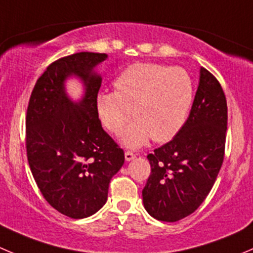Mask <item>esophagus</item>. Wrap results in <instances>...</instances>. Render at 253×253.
<instances>
[{
  "mask_svg": "<svg viewBox=\"0 0 253 253\" xmlns=\"http://www.w3.org/2000/svg\"><path fill=\"white\" fill-rule=\"evenodd\" d=\"M125 158H126L127 162H129V161H132V159L136 158V154L131 151H126L125 152Z\"/></svg>",
  "mask_w": 253,
  "mask_h": 253,
  "instance_id": "1",
  "label": "esophagus"
}]
</instances>
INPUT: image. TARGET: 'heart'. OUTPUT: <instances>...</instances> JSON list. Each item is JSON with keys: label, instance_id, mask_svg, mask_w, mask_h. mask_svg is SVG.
I'll return each mask as SVG.
<instances>
[{"label": "heart", "instance_id": "b5f03b06", "mask_svg": "<svg viewBox=\"0 0 253 253\" xmlns=\"http://www.w3.org/2000/svg\"><path fill=\"white\" fill-rule=\"evenodd\" d=\"M114 87L115 91L97 94V115L114 134L121 133L133 116L136 120L122 134V142L133 148L149 138L168 142L175 137L194 99V84L186 70L156 63L129 65L115 79Z\"/></svg>", "mask_w": 253, "mask_h": 253}]
</instances>
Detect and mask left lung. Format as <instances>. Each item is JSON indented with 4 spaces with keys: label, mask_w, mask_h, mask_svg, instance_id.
<instances>
[{
    "label": "left lung",
    "mask_w": 253,
    "mask_h": 253,
    "mask_svg": "<svg viewBox=\"0 0 253 253\" xmlns=\"http://www.w3.org/2000/svg\"><path fill=\"white\" fill-rule=\"evenodd\" d=\"M226 129L224 90L219 80L202 68L185 125L171 141L147 156L151 174L142 197L151 216L175 222L202 205L224 162Z\"/></svg>",
    "instance_id": "1"
}]
</instances>
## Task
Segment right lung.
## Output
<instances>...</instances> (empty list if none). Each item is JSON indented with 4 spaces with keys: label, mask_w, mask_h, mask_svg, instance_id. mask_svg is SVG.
Listing matches in <instances>:
<instances>
[{
    "label": "right lung",
    "mask_w": 253,
    "mask_h": 253,
    "mask_svg": "<svg viewBox=\"0 0 253 253\" xmlns=\"http://www.w3.org/2000/svg\"><path fill=\"white\" fill-rule=\"evenodd\" d=\"M106 58L80 51L53 61L37 80L27 109V158L34 180L49 205L72 219L104 207L110 180L125 162L124 149L102 128L96 111L101 78L92 69ZM70 75L84 82L80 103L65 92Z\"/></svg>",
    "instance_id": "right-lung-1"
}]
</instances>
